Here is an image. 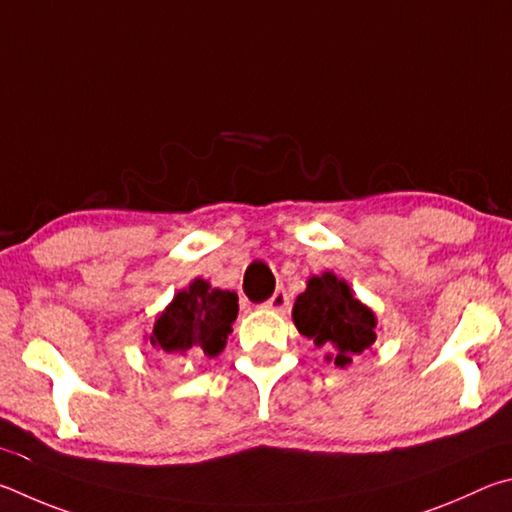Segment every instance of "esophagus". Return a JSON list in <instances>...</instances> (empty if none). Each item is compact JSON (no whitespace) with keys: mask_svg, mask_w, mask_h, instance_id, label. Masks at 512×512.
<instances>
[{"mask_svg":"<svg viewBox=\"0 0 512 512\" xmlns=\"http://www.w3.org/2000/svg\"><path fill=\"white\" fill-rule=\"evenodd\" d=\"M265 308L267 310H272V312H279V315H285V312L290 310V294H288V290H276L274 292V297L265 303Z\"/></svg>","mask_w":512,"mask_h":512,"instance_id":"34e87169","label":"esophagus"}]
</instances>
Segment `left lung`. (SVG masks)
<instances>
[{"instance_id":"8db88e82","label":"left lung","mask_w":512,"mask_h":512,"mask_svg":"<svg viewBox=\"0 0 512 512\" xmlns=\"http://www.w3.org/2000/svg\"><path fill=\"white\" fill-rule=\"evenodd\" d=\"M292 321L301 335L328 348L326 360L346 369L355 355L375 344L378 317L355 297L351 285L335 272L312 274L292 308Z\"/></svg>"}]
</instances>
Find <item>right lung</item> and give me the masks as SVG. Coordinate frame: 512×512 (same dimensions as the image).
I'll use <instances>...</instances> for the list:
<instances>
[{
    "label": "right lung",
    "instance_id": "add662e5",
    "mask_svg": "<svg viewBox=\"0 0 512 512\" xmlns=\"http://www.w3.org/2000/svg\"><path fill=\"white\" fill-rule=\"evenodd\" d=\"M238 317V294L197 276L157 312L146 342L161 357H218Z\"/></svg>",
    "mask_w": 512,
    "mask_h": 512
}]
</instances>
